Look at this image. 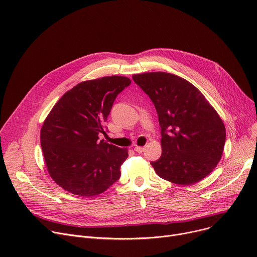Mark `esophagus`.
<instances>
[{"label": "esophagus", "instance_id": "34e87169", "mask_svg": "<svg viewBox=\"0 0 257 257\" xmlns=\"http://www.w3.org/2000/svg\"><path fill=\"white\" fill-rule=\"evenodd\" d=\"M134 150H136L138 153H143L145 151V147H139L137 146L136 148H134Z\"/></svg>", "mask_w": 257, "mask_h": 257}]
</instances>
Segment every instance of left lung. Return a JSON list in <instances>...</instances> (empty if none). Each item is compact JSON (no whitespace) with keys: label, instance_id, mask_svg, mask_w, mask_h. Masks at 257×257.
Returning <instances> with one entry per match:
<instances>
[{"label":"left lung","instance_id":"8db88e82","mask_svg":"<svg viewBox=\"0 0 257 257\" xmlns=\"http://www.w3.org/2000/svg\"><path fill=\"white\" fill-rule=\"evenodd\" d=\"M132 79L158 114L163 152L151 163L156 174L181 185L205 178L220 161L226 140L218 112L197 87L176 75L144 73Z\"/></svg>","mask_w":257,"mask_h":257}]
</instances>
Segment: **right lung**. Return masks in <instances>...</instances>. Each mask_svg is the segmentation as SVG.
<instances>
[{"label": "right lung", "mask_w": 257, "mask_h": 257, "mask_svg": "<svg viewBox=\"0 0 257 257\" xmlns=\"http://www.w3.org/2000/svg\"><path fill=\"white\" fill-rule=\"evenodd\" d=\"M127 77L84 81L66 91L52 108L40 131V143L52 179L74 195L105 192L120 177L128 150L99 141L117 94L129 86Z\"/></svg>", "instance_id": "1"}]
</instances>
